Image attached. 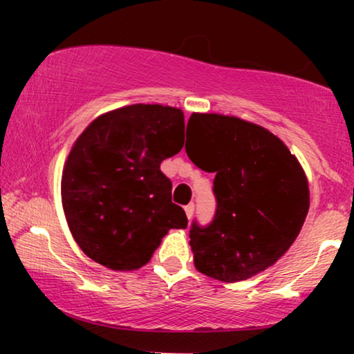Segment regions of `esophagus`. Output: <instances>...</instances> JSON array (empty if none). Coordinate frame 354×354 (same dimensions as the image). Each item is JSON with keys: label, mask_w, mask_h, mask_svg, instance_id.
<instances>
[{"label": "esophagus", "mask_w": 354, "mask_h": 354, "mask_svg": "<svg viewBox=\"0 0 354 354\" xmlns=\"http://www.w3.org/2000/svg\"><path fill=\"white\" fill-rule=\"evenodd\" d=\"M185 213H186V216H188V219H191V216H193V213H194L193 203H189V205L185 206Z\"/></svg>", "instance_id": "34e87169"}]
</instances>
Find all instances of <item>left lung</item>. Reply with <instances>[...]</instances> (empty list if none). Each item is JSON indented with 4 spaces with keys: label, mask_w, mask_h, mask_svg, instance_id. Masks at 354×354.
I'll return each instance as SVG.
<instances>
[{
    "label": "left lung",
    "mask_w": 354,
    "mask_h": 354,
    "mask_svg": "<svg viewBox=\"0 0 354 354\" xmlns=\"http://www.w3.org/2000/svg\"><path fill=\"white\" fill-rule=\"evenodd\" d=\"M188 128L194 135L193 145L186 140L185 146L189 160L216 173L213 221H194L189 230L194 266L218 281H243L273 266L298 238L310 209L306 174L263 126L194 113Z\"/></svg>",
    "instance_id": "1"
}]
</instances>
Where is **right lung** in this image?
<instances>
[{
	"mask_svg": "<svg viewBox=\"0 0 354 354\" xmlns=\"http://www.w3.org/2000/svg\"><path fill=\"white\" fill-rule=\"evenodd\" d=\"M183 145L185 115L161 104L118 108L81 133L64 163L61 201L73 238L93 261L138 270L169 230L188 226L160 169Z\"/></svg>",
	"mask_w": 354,
	"mask_h": 354,
	"instance_id": "add662e5",
	"label": "right lung"
}]
</instances>
